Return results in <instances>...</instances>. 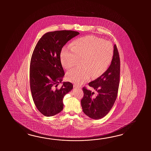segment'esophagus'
Returning a JSON list of instances; mask_svg holds the SVG:
<instances>
[{"label":"esophagus","mask_w":151,"mask_h":151,"mask_svg":"<svg viewBox=\"0 0 151 151\" xmlns=\"http://www.w3.org/2000/svg\"><path fill=\"white\" fill-rule=\"evenodd\" d=\"M73 87H74V88H81V86H79V85H76V84H74Z\"/></svg>","instance_id":"obj_1"}]
</instances>
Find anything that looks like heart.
I'll return each mask as SVG.
<instances>
[{
    "label": "heart",
    "instance_id": "1",
    "mask_svg": "<svg viewBox=\"0 0 151 151\" xmlns=\"http://www.w3.org/2000/svg\"><path fill=\"white\" fill-rule=\"evenodd\" d=\"M113 56V47L108 41L93 35L77 39L71 44V48L64 47L60 53L61 64L66 69L73 68L78 59L81 67L67 73L68 80L82 84L93 77L99 76L109 68Z\"/></svg>",
    "mask_w": 151,
    "mask_h": 151
}]
</instances>
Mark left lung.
<instances>
[{
  "label": "left lung",
  "mask_w": 151,
  "mask_h": 151,
  "mask_svg": "<svg viewBox=\"0 0 151 151\" xmlns=\"http://www.w3.org/2000/svg\"><path fill=\"white\" fill-rule=\"evenodd\" d=\"M120 64L119 52L114 45L112 60L109 68L100 77L88 83L96 92V94L85 87L83 88L81 107L84 113L91 118H103L115 103L119 88Z\"/></svg>",
  "instance_id": "obj_1"
}]
</instances>
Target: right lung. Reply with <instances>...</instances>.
Here are the masks:
<instances>
[{
    "mask_svg": "<svg viewBox=\"0 0 151 151\" xmlns=\"http://www.w3.org/2000/svg\"><path fill=\"white\" fill-rule=\"evenodd\" d=\"M79 35L73 31H56L42 36L32 53L29 68V83L32 98L39 111L46 116L60 112L65 96L73 88L72 83L63 82L64 71L60 53L68 41Z\"/></svg>",
    "mask_w": 151,
    "mask_h": 151,
    "instance_id": "add662e5",
    "label": "right lung"
}]
</instances>
